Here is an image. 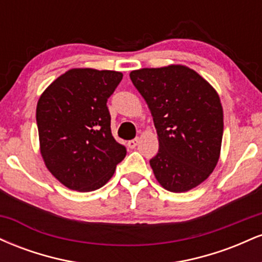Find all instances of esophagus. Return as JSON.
Returning a JSON list of instances; mask_svg holds the SVG:
<instances>
[{
	"instance_id": "obj_1",
	"label": "esophagus",
	"mask_w": 262,
	"mask_h": 262,
	"mask_svg": "<svg viewBox=\"0 0 262 262\" xmlns=\"http://www.w3.org/2000/svg\"><path fill=\"white\" fill-rule=\"evenodd\" d=\"M138 143H139V138H134L133 140H129V141H128V146H129V148H130V149H134L135 146L138 145Z\"/></svg>"
}]
</instances>
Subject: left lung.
Returning a JSON list of instances; mask_svg holds the SVG:
<instances>
[{
	"instance_id": "1",
	"label": "left lung",
	"mask_w": 262,
	"mask_h": 262,
	"mask_svg": "<svg viewBox=\"0 0 262 262\" xmlns=\"http://www.w3.org/2000/svg\"><path fill=\"white\" fill-rule=\"evenodd\" d=\"M151 112L159 151L150 160L159 183L186 192L214 170L223 138V108L215 90L183 65L132 71Z\"/></svg>"
}]
</instances>
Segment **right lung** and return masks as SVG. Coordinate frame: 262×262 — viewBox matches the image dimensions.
Wrapping results in <instances>:
<instances>
[{
  "mask_svg": "<svg viewBox=\"0 0 262 262\" xmlns=\"http://www.w3.org/2000/svg\"><path fill=\"white\" fill-rule=\"evenodd\" d=\"M123 79L111 70L71 69L43 92L37 104L45 166L68 188L106 185L127 149L113 138L107 101Z\"/></svg>",
  "mask_w": 262,
  "mask_h": 262,
  "instance_id": "1",
  "label": "right lung"
}]
</instances>
